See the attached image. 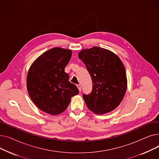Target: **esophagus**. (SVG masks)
Segmentation results:
<instances>
[{
	"instance_id": "obj_1",
	"label": "esophagus",
	"mask_w": 159,
	"mask_h": 159,
	"mask_svg": "<svg viewBox=\"0 0 159 159\" xmlns=\"http://www.w3.org/2000/svg\"><path fill=\"white\" fill-rule=\"evenodd\" d=\"M77 88H78L79 91L80 92V91H81V86H80V84H78V85H77Z\"/></svg>"
}]
</instances>
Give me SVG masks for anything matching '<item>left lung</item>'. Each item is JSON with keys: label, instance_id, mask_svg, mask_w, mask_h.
I'll list each match as a JSON object with an SVG mask.
<instances>
[{"label": "left lung", "instance_id": "obj_1", "mask_svg": "<svg viewBox=\"0 0 159 159\" xmlns=\"http://www.w3.org/2000/svg\"><path fill=\"white\" fill-rule=\"evenodd\" d=\"M93 83L91 92L82 97L87 107L97 114L109 113L117 107L127 89V77L119 57L108 49L93 47L79 53Z\"/></svg>", "mask_w": 159, "mask_h": 159}]
</instances>
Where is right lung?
Instances as JSON below:
<instances>
[{"mask_svg": "<svg viewBox=\"0 0 159 159\" xmlns=\"http://www.w3.org/2000/svg\"><path fill=\"white\" fill-rule=\"evenodd\" d=\"M70 49L54 48L39 57L30 66L27 89L40 110L57 115L68 107L71 98L79 94L77 87L69 81L65 67L71 57Z\"/></svg>", "mask_w": 159, "mask_h": 159, "instance_id": "obj_1", "label": "right lung"}]
</instances>
